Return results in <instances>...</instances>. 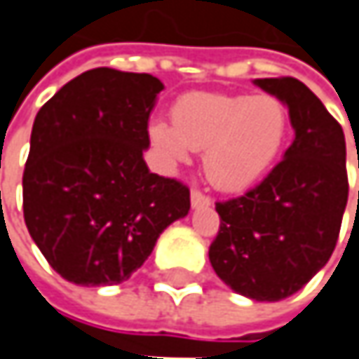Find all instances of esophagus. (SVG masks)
<instances>
[{
  "label": "esophagus",
  "instance_id": "obj_1",
  "mask_svg": "<svg viewBox=\"0 0 359 359\" xmlns=\"http://www.w3.org/2000/svg\"><path fill=\"white\" fill-rule=\"evenodd\" d=\"M191 205H193V208H210V205H212V197H208V195H203L201 191L193 189V191H191Z\"/></svg>",
  "mask_w": 359,
  "mask_h": 359
}]
</instances>
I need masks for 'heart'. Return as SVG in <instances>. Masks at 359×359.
Listing matches in <instances>:
<instances>
[{
  "label": "heart",
  "mask_w": 359,
  "mask_h": 359,
  "mask_svg": "<svg viewBox=\"0 0 359 359\" xmlns=\"http://www.w3.org/2000/svg\"><path fill=\"white\" fill-rule=\"evenodd\" d=\"M290 135V111L273 94L191 92L172 104L170 125L154 121L149 140L168 160L203 149V170L217 189L241 191L267 175Z\"/></svg>",
  "instance_id": "heart-1"
}]
</instances>
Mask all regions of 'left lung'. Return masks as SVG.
<instances>
[{
  "mask_svg": "<svg viewBox=\"0 0 359 359\" xmlns=\"http://www.w3.org/2000/svg\"><path fill=\"white\" fill-rule=\"evenodd\" d=\"M255 83L285 102L296 137L257 187L215 203L219 230L210 261L236 294L277 302L302 290L335 250L349 193L345 135L300 80Z\"/></svg>",
  "mask_w": 359,
  "mask_h": 359,
  "instance_id": "8db88e82",
  "label": "left lung"
}]
</instances>
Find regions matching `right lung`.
<instances>
[{"label":"right lung","mask_w":359,"mask_h":359,"mask_svg":"<svg viewBox=\"0 0 359 359\" xmlns=\"http://www.w3.org/2000/svg\"><path fill=\"white\" fill-rule=\"evenodd\" d=\"M164 83L96 67L36 113L22 177L24 222L49 265L78 285L129 279L191 210L189 187L149 172L147 121Z\"/></svg>","instance_id":"right-lung-1"}]
</instances>
